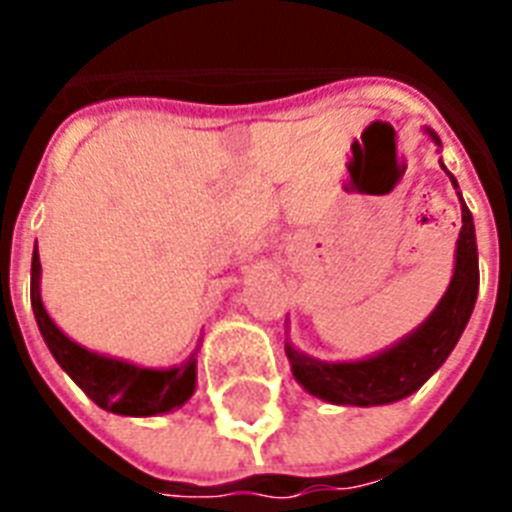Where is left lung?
I'll return each mask as SVG.
<instances>
[{"label":"left lung","instance_id":"left-lung-1","mask_svg":"<svg viewBox=\"0 0 512 512\" xmlns=\"http://www.w3.org/2000/svg\"><path fill=\"white\" fill-rule=\"evenodd\" d=\"M433 135V132H430ZM438 143V138L433 135ZM446 170V167H444ZM452 177L454 188L457 180ZM462 201V231L457 239V265H454L452 284L441 297L438 308L428 316L417 332L393 345L380 356L350 364H324L305 353H297L287 345V358L295 372V380L308 393L332 401V404L350 406H380L393 404L401 398L412 396L460 340L462 329L468 324L478 295V249L476 225L473 215Z\"/></svg>","mask_w":512,"mask_h":512}]
</instances>
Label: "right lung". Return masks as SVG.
<instances>
[{
	"mask_svg": "<svg viewBox=\"0 0 512 512\" xmlns=\"http://www.w3.org/2000/svg\"><path fill=\"white\" fill-rule=\"evenodd\" d=\"M39 252L34 249L31 260V305H34L36 324L47 348L66 374L87 393V396L114 414L127 417H151V414L170 412L185 404L196 388V358H188L175 369H140L127 361H116L92 353L76 345L60 332L47 316L39 297Z\"/></svg>",
	"mask_w": 512,
	"mask_h": 512,
	"instance_id": "add662e5",
	"label": "right lung"
}]
</instances>
